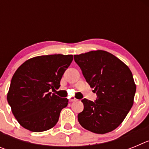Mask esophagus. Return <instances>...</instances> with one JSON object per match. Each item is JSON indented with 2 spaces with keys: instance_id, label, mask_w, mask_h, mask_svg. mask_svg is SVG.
Listing matches in <instances>:
<instances>
[{
  "instance_id": "obj_1",
  "label": "esophagus",
  "mask_w": 149,
  "mask_h": 149,
  "mask_svg": "<svg viewBox=\"0 0 149 149\" xmlns=\"http://www.w3.org/2000/svg\"><path fill=\"white\" fill-rule=\"evenodd\" d=\"M77 101V99H76L75 98H74V97H70V98H69V101H71V102H73V101Z\"/></svg>"
}]
</instances>
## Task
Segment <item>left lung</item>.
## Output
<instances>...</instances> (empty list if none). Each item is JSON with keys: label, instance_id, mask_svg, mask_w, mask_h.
Here are the masks:
<instances>
[{"label": "left lung", "instance_id": "obj_1", "mask_svg": "<svg viewBox=\"0 0 149 149\" xmlns=\"http://www.w3.org/2000/svg\"><path fill=\"white\" fill-rule=\"evenodd\" d=\"M93 92L95 102L83 99L79 123L88 131L106 134L119 127L134 104L136 84L130 68L107 51L98 50L74 56Z\"/></svg>", "mask_w": 149, "mask_h": 149}]
</instances>
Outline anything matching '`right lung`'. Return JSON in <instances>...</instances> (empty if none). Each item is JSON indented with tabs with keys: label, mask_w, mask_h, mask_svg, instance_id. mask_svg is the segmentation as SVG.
<instances>
[{
	"label": "right lung",
	"mask_w": 149,
	"mask_h": 149,
	"mask_svg": "<svg viewBox=\"0 0 149 149\" xmlns=\"http://www.w3.org/2000/svg\"><path fill=\"white\" fill-rule=\"evenodd\" d=\"M73 60V55L53 54L30 58L13 74L7 101L15 119L24 128L42 132L52 128L68 100L51 93Z\"/></svg>",
	"instance_id": "right-lung-1"
}]
</instances>
